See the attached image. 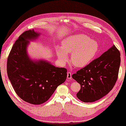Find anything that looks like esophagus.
<instances>
[{
    "mask_svg": "<svg viewBox=\"0 0 126 126\" xmlns=\"http://www.w3.org/2000/svg\"><path fill=\"white\" fill-rule=\"evenodd\" d=\"M67 78L68 79H72L71 74V73H70V72H69V73H67Z\"/></svg>",
    "mask_w": 126,
    "mask_h": 126,
    "instance_id": "1",
    "label": "esophagus"
}]
</instances>
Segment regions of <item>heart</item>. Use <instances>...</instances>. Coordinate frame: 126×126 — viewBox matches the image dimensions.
<instances>
[{
	"label": "heart",
	"instance_id": "b5f03b06",
	"mask_svg": "<svg viewBox=\"0 0 126 126\" xmlns=\"http://www.w3.org/2000/svg\"><path fill=\"white\" fill-rule=\"evenodd\" d=\"M63 47L57 46L56 52L59 61L65 64L69 60L68 54H71V60L74 66L83 67L90 63L99 48L96 41L83 34H74L62 41Z\"/></svg>",
	"mask_w": 126,
	"mask_h": 126
}]
</instances>
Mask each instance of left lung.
<instances>
[{
  "instance_id": "obj_1",
  "label": "left lung",
  "mask_w": 126,
  "mask_h": 126,
  "mask_svg": "<svg viewBox=\"0 0 126 126\" xmlns=\"http://www.w3.org/2000/svg\"><path fill=\"white\" fill-rule=\"evenodd\" d=\"M120 56L118 49L113 45L99 57L72 75L81 86L77 94L79 100L93 102L112 89L118 78Z\"/></svg>"
}]
</instances>
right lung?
I'll return each mask as SVG.
<instances>
[{
	"label": "right lung",
	"instance_id": "add662e5",
	"mask_svg": "<svg viewBox=\"0 0 126 126\" xmlns=\"http://www.w3.org/2000/svg\"><path fill=\"white\" fill-rule=\"evenodd\" d=\"M40 34L34 30L23 33L13 45L7 60L8 78L16 94L25 102L36 105L48 100L67 77L65 68L29 56L28 45Z\"/></svg>",
	"mask_w": 126,
	"mask_h": 126
}]
</instances>
